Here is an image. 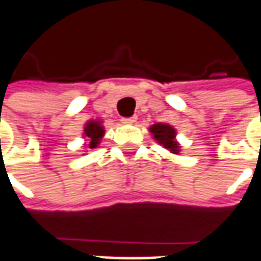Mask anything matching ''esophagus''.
I'll use <instances>...</instances> for the list:
<instances>
[{
	"instance_id": "esophagus-1",
	"label": "esophagus",
	"mask_w": 261,
	"mask_h": 261,
	"mask_svg": "<svg viewBox=\"0 0 261 261\" xmlns=\"http://www.w3.org/2000/svg\"><path fill=\"white\" fill-rule=\"evenodd\" d=\"M136 120H137V117H136V116L123 117V118H121V123H123V124H133V123H136Z\"/></svg>"
}]
</instances>
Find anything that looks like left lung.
Here are the masks:
<instances>
[{"mask_svg": "<svg viewBox=\"0 0 261 261\" xmlns=\"http://www.w3.org/2000/svg\"><path fill=\"white\" fill-rule=\"evenodd\" d=\"M150 131L153 133L154 138L163 144L167 150H170L171 153H178V144L175 141V130L168 125V124H154L153 127L150 128Z\"/></svg>", "mask_w": 261, "mask_h": 261, "instance_id": "1", "label": "left lung"}]
</instances>
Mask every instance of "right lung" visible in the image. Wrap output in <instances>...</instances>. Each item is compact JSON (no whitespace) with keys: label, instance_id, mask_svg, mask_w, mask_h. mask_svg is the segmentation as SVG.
<instances>
[{"label":"right lung","instance_id":"add662e5","mask_svg":"<svg viewBox=\"0 0 261 261\" xmlns=\"http://www.w3.org/2000/svg\"><path fill=\"white\" fill-rule=\"evenodd\" d=\"M84 134L87 137L90 138V148H94L97 147V144L100 143L101 137L104 136V128L101 127V124L98 121H90L87 124L86 128H84Z\"/></svg>","mask_w":261,"mask_h":261}]
</instances>
